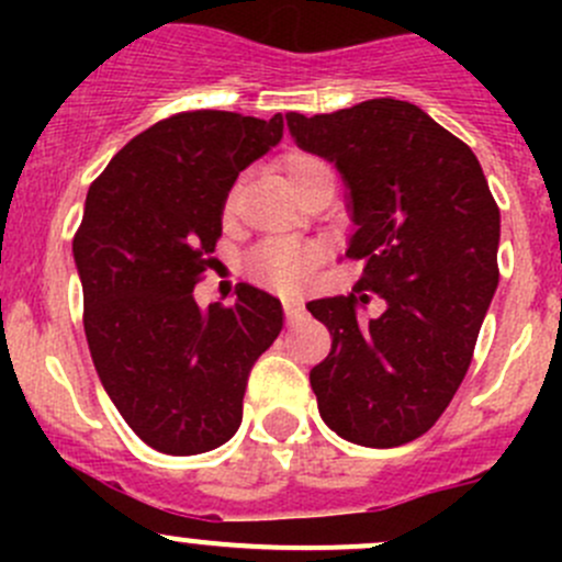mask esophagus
<instances>
[{"mask_svg": "<svg viewBox=\"0 0 562 562\" xmlns=\"http://www.w3.org/2000/svg\"><path fill=\"white\" fill-rule=\"evenodd\" d=\"M282 310H285L288 323L299 321V317H302V313H304V307L296 302V299H285V302H282Z\"/></svg>", "mask_w": 562, "mask_h": 562, "instance_id": "1", "label": "esophagus"}]
</instances>
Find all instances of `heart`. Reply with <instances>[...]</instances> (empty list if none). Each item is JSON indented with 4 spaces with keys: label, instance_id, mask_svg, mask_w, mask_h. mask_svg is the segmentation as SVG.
Segmentation results:
<instances>
[{
    "label": "heart",
    "instance_id": "b5f03b06",
    "mask_svg": "<svg viewBox=\"0 0 562 562\" xmlns=\"http://www.w3.org/2000/svg\"><path fill=\"white\" fill-rule=\"evenodd\" d=\"M282 173H285L288 184L302 195L317 176L328 173L326 162L317 160L304 151H291L282 157ZM234 198H228V209ZM323 260V245L317 241H299V239H277L269 245L258 247L249 258L247 271L255 282L263 288H274V291H299L307 285L310 274L315 266Z\"/></svg>",
    "mask_w": 562,
    "mask_h": 562
}]
</instances>
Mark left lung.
I'll list each match as a JSON object with an SVG mask.
<instances>
[{
    "label": "left lung",
    "mask_w": 562,
    "mask_h": 562,
    "mask_svg": "<svg viewBox=\"0 0 562 562\" xmlns=\"http://www.w3.org/2000/svg\"><path fill=\"white\" fill-rule=\"evenodd\" d=\"M299 149L334 162L361 263L348 296L307 304L331 334L310 383L321 418L350 443L422 438L457 394L497 288L501 209L468 144L405 100L285 113ZM378 295L382 313L363 317Z\"/></svg>",
    "instance_id": "left-lung-1"
}]
</instances>
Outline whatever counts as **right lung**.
Masks as SVG:
<instances>
[{
  "label": "right lung",
  "instance_id": "1",
  "mask_svg": "<svg viewBox=\"0 0 562 562\" xmlns=\"http://www.w3.org/2000/svg\"><path fill=\"white\" fill-rule=\"evenodd\" d=\"M282 127V113H176L89 187L72 241L89 353L130 429L162 454L234 438L249 370L282 331L280 299L252 285L231 307L203 310L192 296L236 176L280 144Z\"/></svg>",
  "mask_w": 562,
  "mask_h": 562
}]
</instances>
